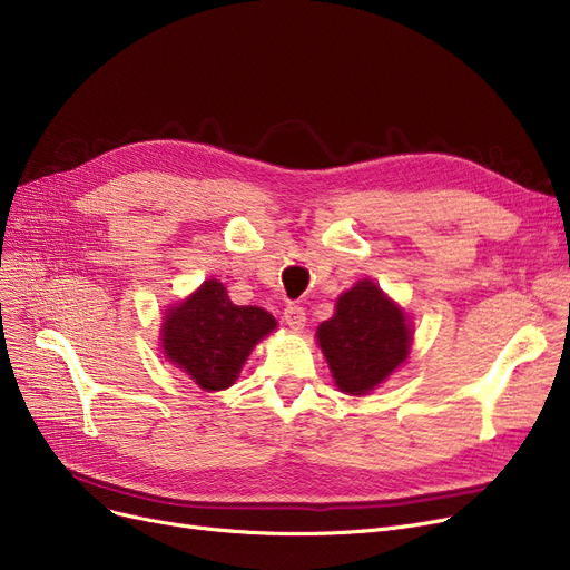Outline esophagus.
Here are the masks:
<instances>
[{
    "instance_id": "obj_1",
    "label": "esophagus",
    "mask_w": 570,
    "mask_h": 570,
    "mask_svg": "<svg viewBox=\"0 0 570 570\" xmlns=\"http://www.w3.org/2000/svg\"><path fill=\"white\" fill-rule=\"evenodd\" d=\"M284 321L291 327V331H303L305 327V309L301 305H286L284 309Z\"/></svg>"
}]
</instances>
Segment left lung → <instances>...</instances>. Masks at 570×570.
<instances>
[{
    "instance_id": "left-lung-1",
    "label": "left lung",
    "mask_w": 570,
    "mask_h": 570,
    "mask_svg": "<svg viewBox=\"0 0 570 570\" xmlns=\"http://www.w3.org/2000/svg\"><path fill=\"white\" fill-rule=\"evenodd\" d=\"M318 344L342 393L365 395L400 367L411 344L404 312L365 279L337 297V312L318 325Z\"/></svg>"
}]
</instances>
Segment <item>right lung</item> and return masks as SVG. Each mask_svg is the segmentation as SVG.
I'll return each mask as SVG.
<instances>
[{
    "label": "right lung",
    "instance_id": "1",
    "mask_svg": "<svg viewBox=\"0 0 570 570\" xmlns=\"http://www.w3.org/2000/svg\"><path fill=\"white\" fill-rule=\"evenodd\" d=\"M275 318L261 307H237L217 279L205 282L189 301L166 314L164 353L203 391H224Z\"/></svg>",
    "mask_w": 570,
    "mask_h": 570
}]
</instances>
